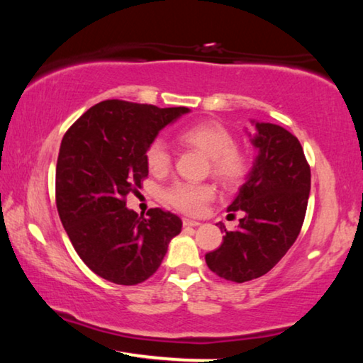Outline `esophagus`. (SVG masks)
<instances>
[{
	"label": "esophagus",
	"mask_w": 363,
	"mask_h": 363,
	"mask_svg": "<svg viewBox=\"0 0 363 363\" xmlns=\"http://www.w3.org/2000/svg\"><path fill=\"white\" fill-rule=\"evenodd\" d=\"M182 224H184V227H199L200 225L199 220H192V219H187V218L182 219Z\"/></svg>",
	"instance_id": "34e87169"
}]
</instances>
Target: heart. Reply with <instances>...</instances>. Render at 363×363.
<instances>
[{
    "label": "heart",
    "instance_id": "b5f03b06",
    "mask_svg": "<svg viewBox=\"0 0 363 363\" xmlns=\"http://www.w3.org/2000/svg\"><path fill=\"white\" fill-rule=\"evenodd\" d=\"M182 144L200 150L211 160V173L224 184H235L243 179L250 169V158L235 147V138L225 126L218 121H200L181 131ZM145 163L150 173L163 174L171 167L168 147L162 140H153L147 147ZM214 196L210 184L176 182L164 192L171 206L187 214H199Z\"/></svg>",
    "mask_w": 363,
    "mask_h": 363
}]
</instances>
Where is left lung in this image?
Returning a JSON list of instances; mask_svg holds the SVG:
<instances>
[{"label": "left lung", "mask_w": 363, "mask_h": 363, "mask_svg": "<svg viewBox=\"0 0 363 363\" xmlns=\"http://www.w3.org/2000/svg\"><path fill=\"white\" fill-rule=\"evenodd\" d=\"M248 133L257 152L243 186L227 211H242L235 230L227 232L208 267L225 280H253L267 274L291 245L304 223L311 192V168L296 136L274 123L251 120Z\"/></svg>", "instance_id": "1"}]
</instances>
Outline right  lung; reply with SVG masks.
I'll return each mask as SVG.
<instances>
[{"label": "right lung", "mask_w": 363, "mask_h": 363, "mask_svg": "<svg viewBox=\"0 0 363 363\" xmlns=\"http://www.w3.org/2000/svg\"><path fill=\"white\" fill-rule=\"evenodd\" d=\"M187 107L104 101L73 123L56 168L59 218L73 248L94 274L116 285L143 284L181 232L176 214L126 208L125 196L149 174L145 152Z\"/></svg>", "instance_id": "1"}]
</instances>
